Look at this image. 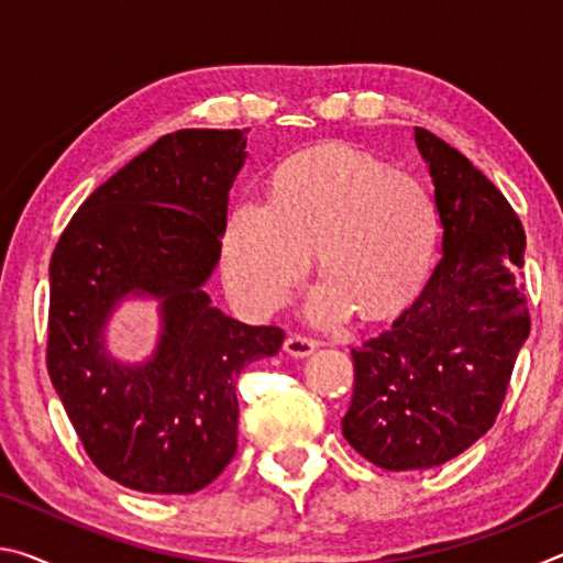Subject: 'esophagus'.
I'll use <instances>...</instances> for the list:
<instances>
[{
	"instance_id": "1",
	"label": "esophagus",
	"mask_w": 563,
	"mask_h": 563,
	"mask_svg": "<svg viewBox=\"0 0 563 563\" xmlns=\"http://www.w3.org/2000/svg\"><path fill=\"white\" fill-rule=\"evenodd\" d=\"M283 350L288 352L290 357H308L318 350V342L310 338H302V335H288L283 342Z\"/></svg>"
}]
</instances>
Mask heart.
Segmentation results:
<instances>
[{"mask_svg":"<svg viewBox=\"0 0 563 563\" xmlns=\"http://www.w3.org/2000/svg\"><path fill=\"white\" fill-rule=\"evenodd\" d=\"M437 241V211L415 178L389 174L352 148L292 158L273 198L243 196L228 218L223 280L247 316L263 318L288 300L318 265L305 318L340 325L357 308L367 318L402 308L424 280Z\"/></svg>","mask_w":563,"mask_h":563,"instance_id":"heart-1","label":"heart"}]
</instances>
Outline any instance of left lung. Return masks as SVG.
Wrapping results in <instances>:
<instances>
[{"mask_svg":"<svg viewBox=\"0 0 563 563\" xmlns=\"http://www.w3.org/2000/svg\"><path fill=\"white\" fill-rule=\"evenodd\" d=\"M442 228L440 263L383 335L352 350L342 437L389 472L432 470L492 430L529 338L521 221L492 180L415 129Z\"/></svg>","mask_w":563,"mask_h":563,"instance_id":"obj_1","label":"left lung"}]
</instances>
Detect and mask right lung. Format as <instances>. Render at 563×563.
<instances>
[{"mask_svg": "<svg viewBox=\"0 0 563 563\" xmlns=\"http://www.w3.org/2000/svg\"><path fill=\"white\" fill-rule=\"evenodd\" d=\"M245 144L238 129L158 139L81 203L52 255L46 367L84 450L121 487H208L238 446V375L285 340L206 292ZM129 301L157 305V342L141 361L108 345Z\"/></svg>", "mask_w": 563, "mask_h": 563, "instance_id": "add662e5", "label": "right lung"}]
</instances>
